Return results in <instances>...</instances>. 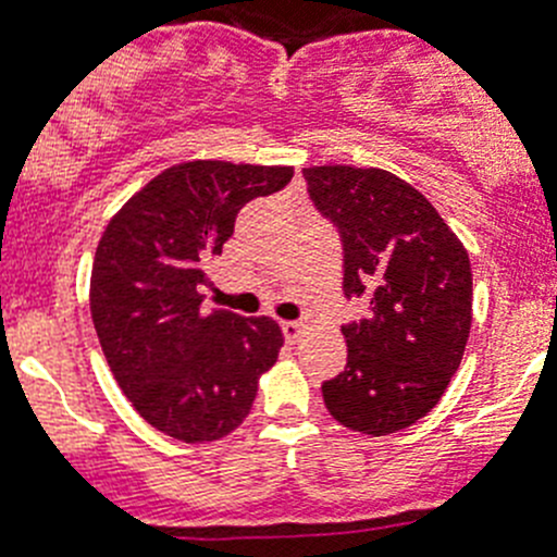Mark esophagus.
I'll use <instances>...</instances> for the list:
<instances>
[{
	"instance_id": "1",
	"label": "esophagus",
	"mask_w": 557,
	"mask_h": 557,
	"mask_svg": "<svg viewBox=\"0 0 557 557\" xmlns=\"http://www.w3.org/2000/svg\"><path fill=\"white\" fill-rule=\"evenodd\" d=\"M302 332H305V324H299V321H283V335L288 343L299 341V337H302Z\"/></svg>"
}]
</instances>
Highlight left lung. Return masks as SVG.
I'll return each instance as SVG.
<instances>
[{
	"label": "left lung",
	"mask_w": 557,
	"mask_h": 557,
	"mask_svg": "<svg viewBox=\"0 0 557 557\" xmlns=\"http://www.w3.org/2000/svg\"><path fill=\"white\" fill-rule=\"evenodd\" d=\"M310 200L343 242V290L368 319L343 326L346 368L321 384L341 425L384 436L418 423L459 371L472 324L465 244L436 208L379 168H305Z\"/></svg>",
	"instance_id": "1"
}]
</instances>
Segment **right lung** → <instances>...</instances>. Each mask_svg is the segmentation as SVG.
I'll return each instance as SVG.
<instances>
[{"label": "right lung", "mask_w": 557, "mask_h": 557, "mask_svg": "<svg viewBox=\"0 0 557 557\" xmlns=\"http://www.w3.org/2000/svg\"><path fill=\"white\" fill-rule=\"evenodd\" d=\"M290 178L294 168L184 161L109 220L90 274L92 324L121 389L161 434L189 445L227 436L277 362V321L206 313L200 290L244 202Z\"/></svg>", "instance_id": "right-lung-1"}]
</instances>
